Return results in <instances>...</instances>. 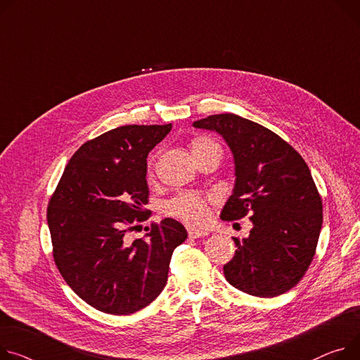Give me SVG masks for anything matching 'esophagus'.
Returning <instances> with one entry per match:
<instances>
[{"label": "esophagus", "mask_w": 360, "mask_h": 360, "mask_svg": "<svg viewBox=\"0 0 360 360\" xmlns=\"http://www.w3.org/2000/svg\"><path fill=\"white\" fill-rule=\"evenodd\" d=\"M187 232H188V236L196 239V238H203V236H207L209 232L207 231H203V229H198V228H193V226H188L187 228Z\"/></svg>", "instance_id": "obj_1"}]
</instances>
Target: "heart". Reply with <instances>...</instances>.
<instances>
[{
    "label": "heart",
    "mask_w": 360,
    "mask_h": 360,
    "mask_svg": "<svg viewBox=\"0 0 360 360\" xmlns=\"http://www.w3.org/2000/svg\"><path fill=\"white\" fill-rule=\"evenodd\" d=\"M214 144L210 140H200L195 143L193 148ZM164 213L177 217L190 225H203L209 219L207 200L198 193H180L164 205Z\"/></svg>",
    "instance_id": "heart-1"
}]
</instances>
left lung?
<instances>
[{
	"mask_svg": "<svg viewBox=\"0 0 360 360\" xmlns=\"http://www.w3.org/2000/svg\"><path fill=\"white\" fill-rule=\"evenodd\" d=\"M193 127L217 132L233 155L235 186L220 217L250 214L252 222L250 236L233 238L225 278L255 297L284 294L310 266L323 224L309 165L281 136L239 115H210Z\"/></svg>",
	"mask_w": 360,
	"mask_h": 360,
	"instance_id": "1",
	"label": "left lung"
}]
</instances>
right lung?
<instances>
[{"mask_svg": "<svg viewBox=\"0 0 360 360\" xmlns=\"http://www.w3.org/2000/svg\"><path fill=\"white\" fill-rule=\"evenodd\" d=\"M125 125L82 146L69 160L47 207L53 257L68 285L94 309L131 314L167 283L173 251L187 238L172 217L129 240L127 229L148 217L147 157L172 131Z\"/></svg>", "mask_w": 360, "mask_h": 360, "instance_id": "add662e5", "label": "right lung"}]
</instances>
